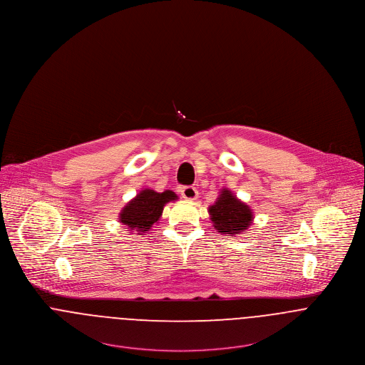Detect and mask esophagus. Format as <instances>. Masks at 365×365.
<instances>
[{"label": "esophagus", "mask_w": 365, "mask_h": 365, "mask_svg": "<svg viewBox=\"0 0 365 365\" xmlns=\"http://www.w3.org/2000/svg\"><path fill=\"white\" fill-rule=\"evenodd\" d=\"M181 197L187 200H194V199L198 198V190L195 187H182L181 188Z\"/></svg>", "instance_id": "esophagus-1"}]
</instances>
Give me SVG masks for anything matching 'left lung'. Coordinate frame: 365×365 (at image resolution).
I'll use <instances>...</instances> for the list:
<instances>
[{"label":"left lung","instance_id":"obj_1","mask_svg":"<svg viewBox=\"0 0 365 365\" xmlns=\"http://www.w3.org/2000/svg\"><path fill=\"white\" fill-rule=\"evenodd\" d=\"M209 215L217 232L229 235L241 234L254 220L251 207L241 202L227 188H223L219 198L209 206Z\"/></svg>","mask_w":365,"mask_h":365}]
</instances>
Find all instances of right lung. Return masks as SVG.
Returning <instances> with one entry per match:
<instances>
[{"label":"right lung","instance_id":"obj_1","mask_svg":"<svg viewBox=\"0 0 365 365\" xmlns=\"http://www.w3.org/2000/svg\"><path fill=\"white\" fill-rule=\"evenodd\" d=\"M171 200H177V195L170 190L160 194L145 188L123 207L120 213V223L125 225L133 234L136 232L143 235L159 222L165 205Z\"/></svg>","mask_w":365,"mask_h":365}]
</instances>
